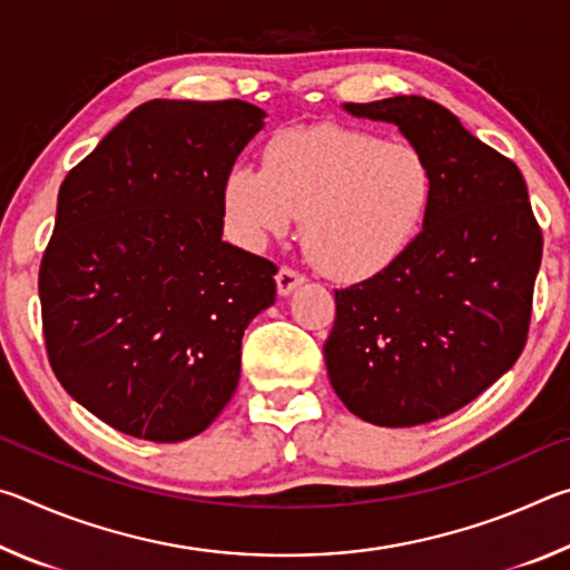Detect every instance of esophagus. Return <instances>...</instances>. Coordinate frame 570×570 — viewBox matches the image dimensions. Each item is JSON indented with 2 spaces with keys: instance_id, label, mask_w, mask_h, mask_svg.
<instances>
[{
  "instance_id": "esophagus-1",
  "label": "esophagus",
  "mask_w": 570,
  "mask_h": 570,
  "mask_svg": "<svg viewBox=\"0 0 570 570\" xmlns=\"http://www.w3.org/2000/svg\"><path fill=\"white\" fill-rule=\"evenodd\" d=\"M304 284V276L294 272V268H278L276 274V292L278 296H292L298 286Z\"/></svg>"
}]
</instances>
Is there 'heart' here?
Instances as JSON below:
<instances>
[{"label":"heart","mask_w":570,"mask_h":570,"mask_svg":"<svg viewBox=\"0 0 570 570\" xmlns=\"http://www.w3.org/2000/svg\"><path fill=\"white\" fill-rule=\"evenodd\" d=\"M230 234L250 250L292 234L334 282L364 284L407 254L435 200L424 153L377 132L312 125L276 132L264 168L236 166L224 180Z\"/></svg>","instance_id":"b5f03b06"}]
</instances>
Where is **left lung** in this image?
Instances as JSON below:
<instances>
[{
  "instance_id": "obj_1",
  "label": "left lung",
  "mask_w": 570,
  "mask_h": 570,
  "mask_svg": "<svg viewBox=\"0 0 570 570\" xmlns=\"http://www.w3.org/2000/svg\"><path fill=\"white\" fill-rule=\"evenodd\" d=\"M342 108L397 125L435 173L420 236L390 272L334 292L324 344L332 387L350 412L412 428L465 407L515 364L543 236L515 163L442 105L397 95Z\"/></svg>"
}]
</instances>
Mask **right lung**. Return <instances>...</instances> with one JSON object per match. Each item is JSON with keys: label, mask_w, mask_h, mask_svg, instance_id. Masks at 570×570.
I'll return each mask as SVG.
<instances>
[{"label": "right lung", "mask_w": 570, "mask_h": 570, "mask_svg": "<svg viewBox=\"0 0 570 570\" xmlns=\"http://www.w3.org/2000/svg\"><path fill=\"white\" fill-rule=\"evenodd\" d=\"M264 120L244 100H150L62 180L40 266L47 354L125 435L188 440L234 397L276 266L220 238V193Z\"/></svg>", "instance_id": "1"}]
</instances>
